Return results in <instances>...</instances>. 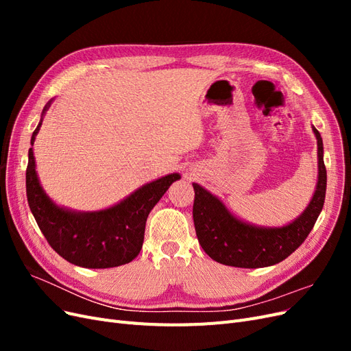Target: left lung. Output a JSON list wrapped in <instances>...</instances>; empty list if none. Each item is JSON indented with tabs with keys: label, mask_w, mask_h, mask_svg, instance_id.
Returning <instances> with one entry per match:
<instances>
[{
	"label": "left lung",
	"mask_w": 351,
	"mask_h": 351,
	"mask_svg": "<svg viewBox=\"0 0 351 351\" xmlns=\"http://www.w3.org/2000/svg\"><path fill=\"white\" fill-rule=\"evenodd\" d=\"M317 139L319 177L315 195L303 214L291 224L280 228H259L232 217L222 202L204 187L193 184V221L202 249L214 261L236 268H263L289 258L309 236L324 208L326 193V168L322 137Z\"/></svg>",
	"instance_id": "8db88e82"
}]
</instances>
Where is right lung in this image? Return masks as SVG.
<instances>
[{"label": "right lung", "instance_id": "right-lung-1", "mask_svg": "<svg viewBox=\"0 0 351 351\" xmlns=\"http://www.w3.org/2000/svg\"><path fill=\"white\" fill-rule=\"evenodd\" d=\"M40 124L42 121L32 134V145ZM178 178V174H168L155 180L108 209L83 214L71 212L52 204L42 190L35 169L34 151L30 147L26 193L39 230L61 258L83 268H114L132 262L139 254L147 215Z\"/></svg>", "mask_w": 351, "mask_h": 351}]
</instances>
